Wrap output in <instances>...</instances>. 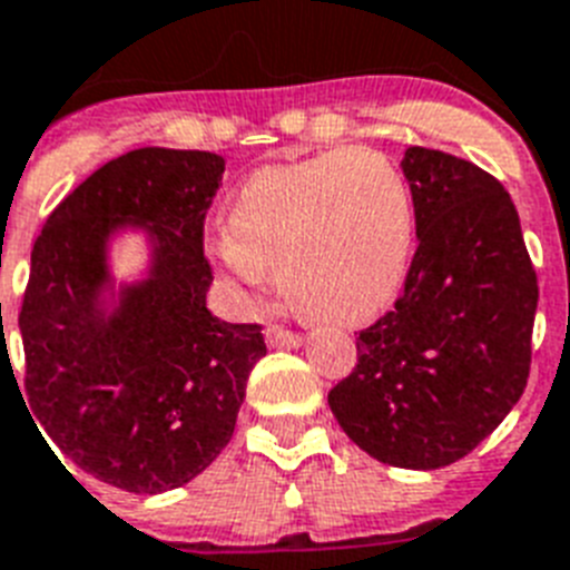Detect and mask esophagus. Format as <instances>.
I'll use <instances>...</instances> for the list:
<instances>
[{"label": "esophagus", "mask_w": 570, "mask_h": 570, "mask_svg": "<svg viewBox=\"0 0 570 570\" xmlns=\"http://www.w3.org/2000/svg\"><path fill=\"white\" fill-rule=\"evenodd\" d=\"M266 342H269V347H298V344L304 342V336H301V333H293V330L281 327V324H269V327H266Z\"/></svg>", "instance_id": "1"}]
</instances>
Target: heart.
<instances>
[{"label": "heart", "mask_w": 570, "mask_h": 570, "mask_svg": "<svg viewBox=\"0 0 570 570\" xmlns=\"http://www.w3.org/2000/svg\"><path fill=\"white\" fill-rule=\"evenodd\" d=\"M411 237L403 174L380 153L342 147L257 170L234 196L219 257L246 284L277 269L309 322L356 324L394 298Z\"/></svg>", "instance_id": "obj_1"}]
</instances>
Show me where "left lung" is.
I'll return each instance as SVG.
<instances>
[{
	"mask_svg": "<svg viewBox=\"0 0 570 570\" xmlns=\"http://www.w3.org/2000/svg\"><path fill=\"white\" fill-rule=\"evenodd\" d=\"M403 174L417 252L394 309L358 330L356 367L327 403L376 461L440 470L470 455L519 403L539 284L495 176L429 147L405 150Z\"/></svg>",
	"mask_w": 570,
	"mask_h": 570,
	"instance_id": "8db88e82",
	"label": "left lung"
}]
</instances>
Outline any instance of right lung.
Returning <instances> with one entry per match:
<instances>
[{
	"instance_id": "obj_1",
	"label": "right lung",
	"mask_w": 570,
	"mask_h": 570,
	"mask_svg": "<svg viewBox=\"0 0 570 570\" xmlns=\"http://www.w3.org/2000/svg\"><path fill=\"white\" fill-rule=\"evenodd\" d=\"M223 170L205 150L124 153L80 181L33 243L19 309L26 409L66 461L136 495L212 466L266 356L261 324L205 307L214 275L203 228ZM124 225L151 234V275L107 311L106 240Z\"/></svg>"
}]
</instances>
